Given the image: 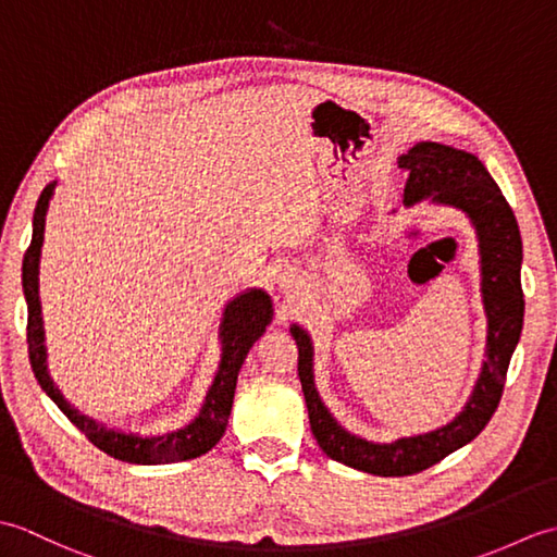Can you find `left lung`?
Instances as JSON below:
<instances>
[{"label":"left lung","mask_w":557,"mask_h":557,"mask_svg":"<svg viewBox=\"0 0 557 557\" xmlns=\"http://www.w3.org/2000/svg\"><path fill=\"white\" fill-rule=\"evenodd\" d=\"M399 168L409 172L405 206L431 198L433 203L465 210L474 222L481 248V294L488 315V337L486 361H483L474 393L455 421L431 433L377 445L347 433L325 409L313 383L311 337L299 325L289 327L299 347V381L318 445L330 459L375 476L419 474L461 445L474 441L486 429L500 405L507 366H510L524 323V292L519 280L522 236H519L510 203L483 162L471 152L425 140L399 158Z\"/></svg>","instance_id":"left-lung-1"}]
</instances>
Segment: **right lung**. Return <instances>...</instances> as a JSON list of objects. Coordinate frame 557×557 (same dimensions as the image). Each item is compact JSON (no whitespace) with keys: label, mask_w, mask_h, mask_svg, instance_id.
<instances>
[{"label":"right lung","mask_w":557,"mask_h":557,"mask_svg":"<svg viewBox=\"0 0 557 557\" xmlns=\"http://www.w3.org/2000/svg\"><path fill=\"white\" fill-rule=\"evenodd\" d=\"M57 182L47 184L38 198L33 215V239L26 256H23V294L28 304V357L33 373L38 377L40 387L52 397L54 405L66 413V419L88 437V441L100 447L114 459L132 461V465H172V461H184L206 455L208 449L218 445L220 437L227 429L236 377H239L242 363L253 342L265 333L272 318V301L263 289L244 292L224 309V318L220 325L222 337V359L218 366L215 381H212L203 407L198 417L186 425V429L164 433V435H134L104 429L102 423L92 421L78 413L62 393L54 387L50 373H47V349H45V330L40 313V294H38V272H40V248L45 239V215L50 208V198L54 194Z\"/></svg>","instance_id":"1"}]
</instances>
